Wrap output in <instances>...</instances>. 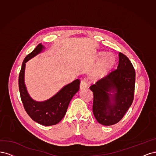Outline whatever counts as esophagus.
Here are the masks:
<instances>
[{
	"label": "esophagus",
	"instance_id": "34e87169",
	"mask_svg": "<svg viewBox=\"0 0 156 156\" xmlns=\"http://www.w3.org/2000/svg\"><path fill=\"white\" fill-rule=\"evenodd\" d=\"M88 83H87V80L86 78L83 79L81 83H80V89H84L87 87Z\"/></svg>",
	"mask_w": 156,
	"mask_h": 156
}]
</instances>
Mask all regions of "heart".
Returning <instances> with one entry per match:
<instances>
[{"label":"heart","instance_id":"obj_1","mask_svg":"<svg viewBox=\"0 0 156 156\" xmlns=\"http://www.w3.org/2000/svg\"><path fill=\"white\" fill-rule=\"evenodd\" d=\"M104 53L100 54V56H104ZM114 58L112 55H108V56H105L98 65V67L96 71V74L99 76H102L112 66Z\"/></svg>","mask_w":156,"mask_h":156}]
</instances>
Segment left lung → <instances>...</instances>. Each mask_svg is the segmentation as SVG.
<instances>
[{"label":"left lung","instance_id":"obj_1","mask_svg":"<svg viewBox=\"0 0 156 156\" xmlns=\"http://www.w3.org/2000/svg\"><path fill=\"white\" fill-rule=\"evenodd\" d=\"M116 69L110 72L90 89L93 93V113L97 121L104 126L119 122L131 106L134 97L135 72L130 60L121 52ZM110 92H115L112 95ZM114 102L112 103L110 97Z\"/></svg>","mask_w":156,"mask_h":156}]
</instances>
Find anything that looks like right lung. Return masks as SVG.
<instances>
[{
  "label": "right lung",
  "mask_w": 156,
  "mask_h": 156,
  "mask_svg": "<svg viewBox=\"0 0 156 156\" xmlns=\"http://www.w3.org/2000/svg\"><path fill=\"white\" fill-rule=\"evenodd\" d=\"M44 48L40 43L24 58L19 76V89L24 108L34 121L43 125L52 126L58 124L65 116L72 98L80 89V80L77 79L62 88L54 97L44 102L32 100L27 91L24 83L25 63L30 59L41 52Z\"/></svg>",
  "instance_id": "1"
}]
</instances>
